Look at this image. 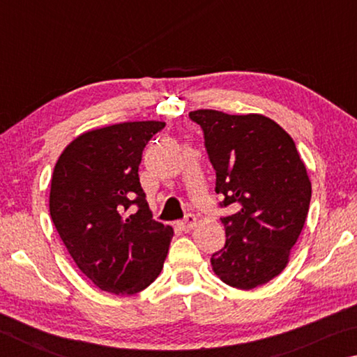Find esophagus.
<instances>
[{
    "label": "esophagus",
    "instance_id": "esophagus-1",
    "mask_svg": "<svg viewBox=\"0 0 357 357\" xmlns=\"http://www.w3.org/2000/svg\"><path fill=\"white\" fill-rule=\"evenodd\" d=\"M197 225V217L193 214H187L184 220L179 222V228L183 231H190V229Z\"/></svg>",
    "mask_w": 357,
    "mask_h": 357
}]
</instances>
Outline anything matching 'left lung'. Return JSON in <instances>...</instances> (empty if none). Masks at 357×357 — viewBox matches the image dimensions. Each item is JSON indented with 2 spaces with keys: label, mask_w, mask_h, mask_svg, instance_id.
<instances>
[{
  "label": "left lung",
  "mask_w": 357,
  "mask_h": 357,
  "mask_svg": "<svg viewBox=\"0 0 357 357\" xmlns=\"http://www.w3.org/2000/svg\"><path fill=\"white\" fill-rule=\"evenodd\" d=\"M204 135L215 170L225 247L211 264L227 285L252 289L273 280L288 264L309 213L312 184L293 138L263 114L217 110L189 113Z\"/></svg>",
  "instance_id": "8db88e82"
}]
</instances>
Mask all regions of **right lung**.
Wrapping results in <instances>:
<instances>
[{"instance_id": "add662e5", "label": "right lung", "mask_w": 357, "mask_h": 357, "mask_svg": "<svg viewBox=\"0 0 357 357\" xmlns=\"http://www.w3.org/2000/svg\"><path fill=\"white\" fill-rule=\"evenodd\" d=\"M162 121L84 132L55 165L50 215L78 269L102 291L135 294L164 268L173 228L153 220L138 178Z\"/></svg>"}]
</instances>
